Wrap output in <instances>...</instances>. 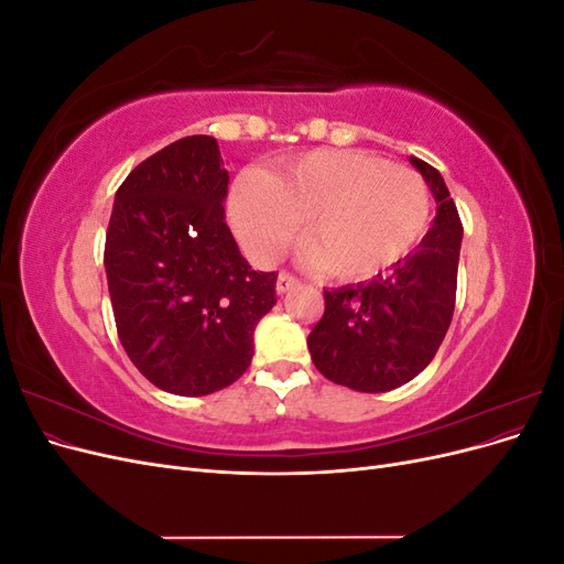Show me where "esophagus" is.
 Returning <instances> with one entry per match:
<instances>
[{"label": "esophagus", "mask_w": 564, "mask_h": 564, "mask_svg": "<svg viewBox=\"0 0 564 564\" xmlns=\"http://www.w3.org/2000/svg\"><path fill=\"white\" fill-rule=\"evenodd\" d=\"M296 284H299V278H296V275H292V272L282 270L280 275H278V284H275V289H278V294H286L289 289H294Z\"/></svg>", "instance_id": "obj_1"}]
</instances>
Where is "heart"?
Listing matches in <instances>:
<instances>
[{"instance_id":"1","label":"heart","mask_w":564,"mask_h":564,"mask_svg":"<svg viewBox=\"0 0 564 564\" xmlns=\"http://www.w3.org/2000/svg\"><path fill=\"white\" fill-rule=\"evenodd\" d=\"M431 218L429 183L414 169L360 150H315L237 185L232 220L245 247L272 259L294 237L336 278L360 280L398 263Z\"/></svg>"}]
</instances>
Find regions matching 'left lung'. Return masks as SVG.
<instances>
[{"mask_svg":"<svg viewBox=\"0 0 564 564\" xmlns=\"http://www.w3.org/2000/svg\"><path fill=\"white\" fill-rule=\"evenodd\" d=\"M437 202L433 228L392 272L324 292V315L308 336L322 377L360 392H386L431 365L456 303L464 226L445 181L412 158Z\"/></svg>","mask_w":564,"mask_h":564,"instance_id":"8db88e82","label":"left lung"}]
</instances>
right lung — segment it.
Returning <instances> with one entry per match:
<instances>
[{
  "label": "right lung",
  "mask_w": 564,
  "mask_h": 564,
  "mask_svg": "<svg viewBox=\"0 0 564 564\" xmlns=\"http://www.w3.org/2000/svg\"><path fill=\"white\" fill-rule=\"evenodd\" d=\"M228 172L212 135H185L117 187L106 275L117 336L160 390L209 395L251 365L253 329L278 303L226 224Z\"/></svg>",
  "instance_id": "right-lung-1"
}]
</instances>
